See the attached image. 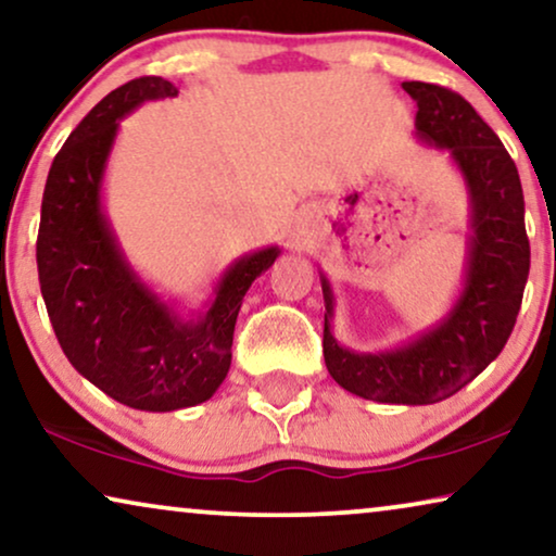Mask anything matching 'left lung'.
<instances>
[{
    "instance_id": "8db88e82",
    "label": "left lung",
    "mask_w": 556,
    "mask_h": 556,
    "mask_svg": "<svg viewBox=\"0 0 556 556\" xmlns=\"http://www.w3.org/2000/svg\"><path fill=\"white\" fill-rule=\"evenodd\" d=\"M422 141L447 154L466 179L470 238L466 283L443 321L394 352L362 354L331 333L333 295L324 288V359L337 384L387 405H432L476 379L501 354L519 316L529 278L523 192L514 159L473 105L451 88L407 80Z\"/></svg>"
}]
</instances>
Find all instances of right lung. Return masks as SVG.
<instances>
[{"label": "right lung", "mask_w": 556, "mask_h": 556, "mask_svg": "<svg viewBox=\"0 0 556 556\" xmlns=\"http://www.w3.org/2000/svg\"><path fill=\"white\" fill-rule=\"evenodd\" d=\"M177 93L156 75L111 90L52 159L37 232L40 291L67 362L109 397L147 413L194 407L217 392L242 299L280 253L265 248L235 261L197 321H181L126 263L101 207L105 162L126 113Z\"/></svg>", "instance_id": "right-lung-1"}]
</instances>
